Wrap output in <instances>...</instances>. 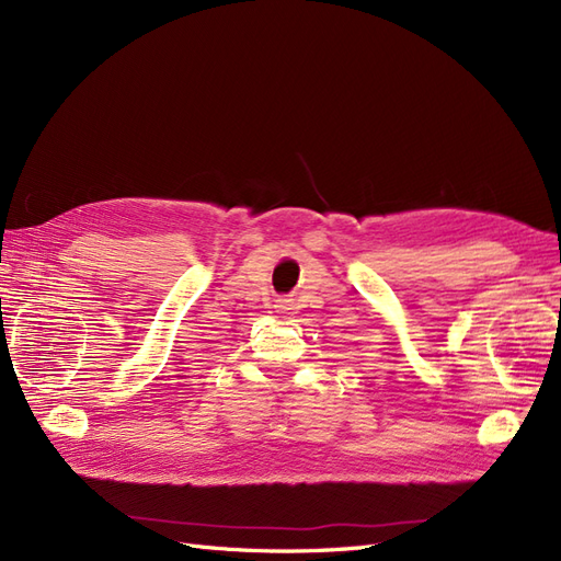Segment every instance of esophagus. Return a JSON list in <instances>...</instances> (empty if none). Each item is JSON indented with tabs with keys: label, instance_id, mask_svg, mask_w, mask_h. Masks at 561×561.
<instances>
[{
	"label": "esophagus",
	"instance_id": "obj_1",
	"mask_svg": "<svg viewBox=\"0 0 561 561\" xmlns=\"http://www.w3.org/2000/svg\"><path fill=\"white\" fill-rule=\"evenodd\" d=\"M278 307H280V309H285V307H287V304H285V301H283V304H278Z\"/></svg>",
	"mask_w": 561,
	"mask_h": 561
}]
</instances>
